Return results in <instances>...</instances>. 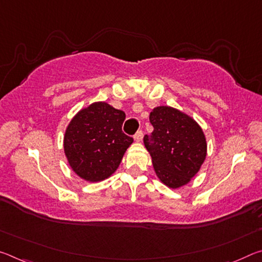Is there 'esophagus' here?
I'll return each instance as SVG.
<instances>
[{
	"instance_id": "obj_1",
	"label": "esophagus",
	"mask_w": 262,
	"mask_h": 262,
	"mask_svg": "<svg viewBox=\"0 0 262 262\" xmlns=\"http://www.w3.org/2000/svg\"><path fill=\"white\" fill-rule=\"evenodd\" d=\"M142 138H143V133H142V130H138V132L135 133L134 140L136 141V142H141V141H142Z\"/></svg>"
}]
</instances>
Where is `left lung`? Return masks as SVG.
Instances as JSON below:
<instances>
[{
  "mask_svg": "<svg viewBox=\"0 0 262 262\" xmlns=\"http://www.w3.org/2000/svg\"><path fill=\"white\" fill-rule=\"evenodd\" d=\"M154 130L143 142L150 152L156 175L171 189L189 183L206 156L204 133L189 115L168 106L151 111Z\"/></svg>",
  "mask_w": 262,
  "mask_h": 262,
  "instance_id": "left-lung-1",
  "label": "left lung"
}]
</instances>
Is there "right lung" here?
Masks as SVG:
<instances>
[{"label":"right lung","mask_w":262,"mask_h":262,"mask_svg":"<svg viewBox=\"0 0 262 262\" xmlns=\"http://www.w3.org/2000/svg\"><path fill=\"white\" fill-rule=\"evenodd\" d=\"M124 112L106 102H94L70 122L64 150L78 176L90 182L110 177L121 162L133 138L122 132Z\"/></svg>","instance_id":"add662e5"}]
</instances>
